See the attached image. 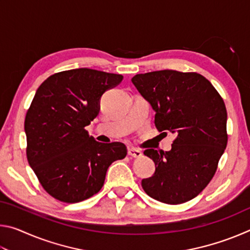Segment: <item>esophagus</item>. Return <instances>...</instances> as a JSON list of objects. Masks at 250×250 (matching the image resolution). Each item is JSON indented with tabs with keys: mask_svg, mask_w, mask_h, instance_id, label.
<instances>
[{
	"mask_svg": "<svg viewBox=\"0 0 250 250\" xmlns=\"http://www.w3.org/2000/svg\"><path fill=\"white\" fill-rule=\"evenodd\" d=\"M128 154L131 158H141L142 152L138 149H134V147H130V149H128Z\"/></svg>",
	"mask_w": 250,
	"mask_h": 250,
	"instance_id": "obj_1",
	"label": "esophagus"
}]
</instances>
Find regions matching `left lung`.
I'll list each match as a JSON object with an SVG mask.
<instances>
[{
    "label": "left lung",
    "mask_w": 250,
    "mask_h": 250,
    "mask_svg": "<svg viewBox=\"0 0 250 250\" xmlns=\"http://www.w3.org/2000/svg\"><path fill=\"white\" fill-rule=\"evenodd\" d=\"M131 82L155 111L156 129L176 133L170 151L143 152L155 163L154 174L141 182L143 189L166 204L192 200L213 179L226 149L223 98L197 73L158 70L135 75Z\"/></svg>",
    "instance_id": "8db88e82"
}]
</instances>
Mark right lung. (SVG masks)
<instances>
[{
	"instance_id": "obj_1",
	"label": "right lung",
	"mask_w": 250,
	"mask_h": 250,
	"mask_svg": "<svg viewBox=\"0 0 250 250\" xmlns=\"http://www.w3.org/2000/svg\"><path fill=\"white\" fill-rule=\"evenodd\" d=\"M124 76L77 68L56 73L37 89L25 117L26 155L50 196L78 203L98 193L112 162L126 155L121 142L100 143L84 126L99 113L104 91Z\"/></svg>"
}]
</instances>
